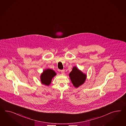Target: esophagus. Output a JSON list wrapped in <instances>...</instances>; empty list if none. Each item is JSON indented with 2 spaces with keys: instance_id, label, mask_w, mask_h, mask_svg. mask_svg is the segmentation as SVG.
<instances>
[{
  "instance_id": "esophagus-1",
  "label": "esophagus",
  "mask_w": 126,
  "mask_h": 126,
  "mask_svg": "<svg viewBox=\"0 0 126 126\" xmlns=\"http://www.w3.org/2000/svg\"><path fill=\"white\" fill-rule=\"evenodd\" d=\"M61 73H62V74H64L65 73H64V71L63 70H61Z\"/></svg>"
}]
</instances>
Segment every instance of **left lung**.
Here are the masks:
<instances>
[{"label":"left lung","mask_w":126,"mask_h":126,"mask_svg":"<svg viewBox=\"0 0 126 126\" xmlns=\"http://www.w3.org/2000/svg\"><path fill=\"white\" fill-rule=\"evenodd\" d=\"M69 76L72 84L76 88L82 85L86 78V75L84 74L76 66L73 68L72 72L69 74Z\"/></svg>","instance_id":"1"}]
</instances>
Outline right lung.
Segmentation results:
<instances>
[{"label": "right lung", "mask_w": 126, "mask_h": 126, "mask_svg": "<svg viewBox=\"0 0 126 126\" xmlns=\"http://www.w3.org/2000/svg\"><path fill=\"white\" fill-rule=\"evenodd\" d=\"M56 74V73L53 70L48 69L45 70L41 75V82L45 85H49L52 79Z\"/></svg>", "instance_id": "right-lung-1"}]
</instances>
